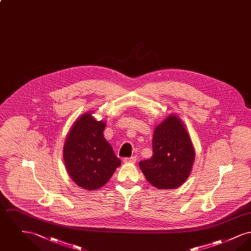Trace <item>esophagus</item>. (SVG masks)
Returning <instances> with one entry per match:
<instances>
[{
  "instance_id": "1",
  "label": "esophagus",
  "mask_w": 251,
  "mask_h": 251,
  "mask_svg": "<svg viewBox=\"0 0 251 251\" xmlns=\"http://www.w3.org/2000/svg\"><path fill=\"white\" fill-rule=\"evenodd\" d=\"M135 162H136V158L133 156L123 159V163H125V164H134Z\"/></svg>"
}]
</instances>
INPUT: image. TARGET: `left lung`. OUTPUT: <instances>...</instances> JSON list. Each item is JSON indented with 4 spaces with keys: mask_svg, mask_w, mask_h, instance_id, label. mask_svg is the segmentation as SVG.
<instances>
[{
    "mask_svg": "<svg viewBox=\"0 0 251 251\" xmlns=\"http://www.w3.org/2000/svg\"><path fill=\"white\" fill-rule=\"evenodd\" d=\"M151 158L139 162L146 179L159 189L178 188L188 179L195 160V150L184 124L169 115L156 126Z\"/></svg>",
    "mask_w": 251,
    "mask_h": 251,
    "instance_id": "8db88e82",
    "label": "left lung"
}]
</instances>
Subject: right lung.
I'll return each mask as SVG.
<instances>
[{"label":"right lung","mask_w":251,"mask_h":251,"mask_svg":"<svg viewBox=\"0 0 251 251\" xmlns=\"http://www.w3.org/2000/svg\"><path fill=\"white\" fill-rule=\"evenodd\" d=\"M105 122L84 113L69 131L63 157L67 171L80 187L96 190L107 183L121 162L103 136Z\"/></svg>","instance_id":"add662e5"}]
</instances>
